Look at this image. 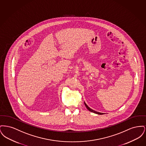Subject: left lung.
I'll return each mask as SVG.
<instances>
[{"instance_id":"8db88e82","label":"left lung","mask_w":146,"mask_h":146,"mask_svg":"<svg viewBox=\"0 0 146 146\" xmlns=\"http://www.w3.org/2000/svg\"><path fill=\"white\" fill-rule=\"evenodd\" d=\"M84 104L85 105V106H86V107L87 108V109L89 111H91V112H92V113H96V114H99V115H102V114H104V113H100V112H98V111H94V110H92L91 108H90L87 104H86V103L84 102Z\"/></svg>"}]
</instances>
